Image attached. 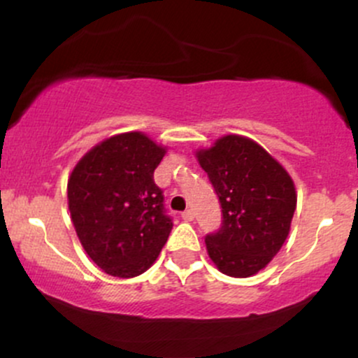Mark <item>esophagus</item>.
Segmentation results:
<instances>
[{"label": "esophagus", "mask_w": 358, "mask_h": 358, "mask_svg": "<svg viewBox=\"0 0 358 358\" xmlns=\"http://www.w3.org/2000/svg\"><path fill=\"white\" fill-rule=\"evenodd\" d=\"M182 219L187 220V222H192V220H193V212H192V210H185V212H182Z\"/></svg>", "instance_id": "1"}]
</instances>
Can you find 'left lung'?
<instances>
[{
  "label": "left lung",
  "instance_id": "left-lung-1",
  "mask_svg": "<svg viewBox=\"0 0 358 358\" xmlns=\"http://www.w3.org/2000/svg\"><path fill=\"white\" fill-rule=\"evenodd\" d=\"M222 207L220 229L205 236L220 273L249 278L264 269L285 244L296 210L287 171L268 151L229 134L196 153Z\"/></svg>",
  "mask_w": 358,
  "mask_h": 358
}]
</instances>
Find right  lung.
<instances>
[{"label":"right lung","instance_id":"right-lung-1","mask_svg":"<svg viewBox=\"0 0 358 358\" xmlns=\"http://www.w3.org/2000/svg\"><path fill=\"white\" fill-rule=\"evenodd\" d=\"M165 153L138 131L117 134L94 146L69 178V210L82 248L110 276L145 273L173 229L153 176Z\"/></svg>","mask_w":358,"mask_h":358}]
</instances>
